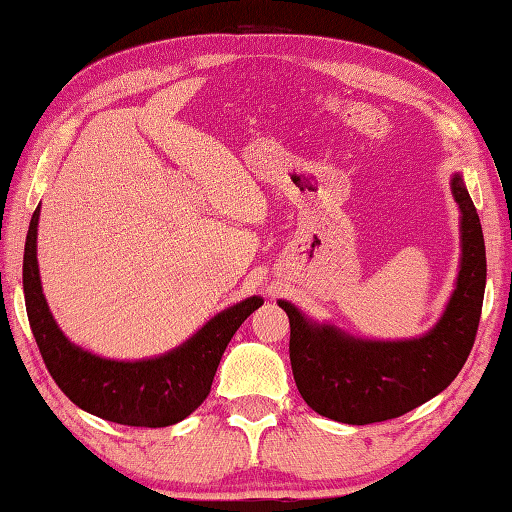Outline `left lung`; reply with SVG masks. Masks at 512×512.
<instances>
[{"label":"left lung","mask_w":512,"mask_h":512,"mask_svg":"<svg viewBox=\"0 0 512 512\" xmlns=\"http://www.w3.org/2000/svg\"><path fill=\"white\" fill-rule=\"evenodd\" d=\"M462 210V262L450 302L422 337L375 342L310 322L279 299L290 319V366L304 402L328 419L364 426L422 406L457 377L473 350L486 288V246L462 175L450 179Z\"/></svg>","instance_id":"left-lung-1"}]
</instances>
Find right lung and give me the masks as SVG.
Listing matches in <instances>:
<instances>
[{
    "label": "right lung",
    "instance_id": "1",
    "mask_svg": "<svg viewBox=\"0 0 512 512\" xmlns=\"http://www.w3.org/2000/svg\"><path fill=\"white\" fill-rule=\"evenodd\" d=\"M37 224L39 206L26 235L24 297L30 330L55 384L75 406L108 422L144 428L182 422L208 397L228 342L264 299L255 295L222 310L166 355L104 359L70 342L50 313L37 268Z\"/></svg>",
    "mask_w": 512,
    "mask_h": 512
}]
</instances>
